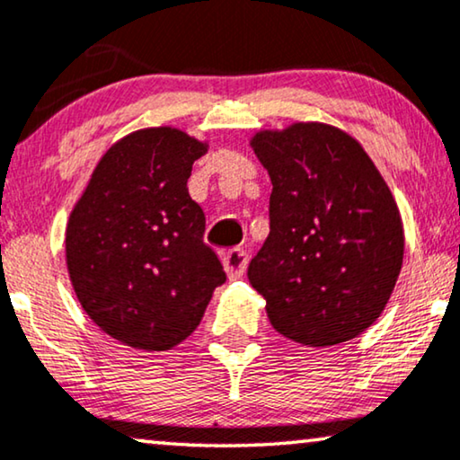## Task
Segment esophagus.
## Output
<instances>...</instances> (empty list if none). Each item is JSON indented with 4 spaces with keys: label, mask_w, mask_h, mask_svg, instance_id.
Listing matches in <instances>:
<instances>
[{
    "label": "esophagus",
    "mask_w": 460,
    "mask_h": 460,
    "mask_svg": "<svg viewBox=\"0 0 460 460\" xmlns=\"http://www.w3.org/2000/svg\"><path fill=\"white\" fill-rule=\"evenodd\" d=\"M222 261H224V268H226V274H228V279L236 280V279H241V276L244 274V270H247L249 253L243 249H230L224 253Z\"/></svg>",
    "instance_id": "34e87169"
}]
</instances>
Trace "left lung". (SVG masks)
Returning a JSON list of instances; mask_svg holds the SVG:
<instances>
[{"label":"left lung","instance_id":"left-lung-1","mask_svg":"<svg viewBox=\"0 0 460 460\" xmlns=\"http://www.w3.org/2000/svg\"><path fill=\"white\" fill-rule=\"evenodd\" d=\"M251 148L272 180L270 234L247 276L270 323L307 348L368 329L398 280L404 228L360 142L326 123L261 129Z\"/></svg>","mask_w":460,"mask_h":460}]
</instances>
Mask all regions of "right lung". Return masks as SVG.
Segmentation results:
<instances>
[{
    "mask_svg": "<svg viewBox=\"0 0 460 460\" xmlns=\"http://www.w3.org/2000/svg\"><path fill=\"white\" fill-rule=\"evenodd\" d=\"M207 146L169 125L131 131L102 155L68 217L75 295L100 331L134 349L190 337L226 280L186 186Z\"/></svg>",
    "mask_w": 460,
    "mask_h": 460,
    "instance_id": "obj_1",
    "label": "right lung"
}]
</instances>
